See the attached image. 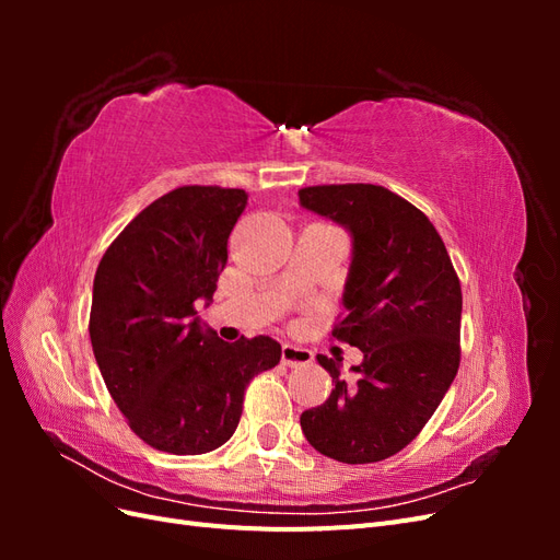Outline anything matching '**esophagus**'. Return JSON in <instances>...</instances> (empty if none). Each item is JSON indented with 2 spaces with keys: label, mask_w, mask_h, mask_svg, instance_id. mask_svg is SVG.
<instances>
[{
  "label": "esophagus",
  "mask_w": 560,
  "mask_h": 560,
  "mask_svg": "<svg viewBox=\"0 0 560 560\" xmlns=\"http://www.w3.org/2000/svg\"><path fill=\"white\" fill-rule=\"evenodd\" d=\"M313 362V352L308 348L284 343L282 346V364L284 366H306Z\"/></svg>",
  "instance_id": "obj_1"
}]
</instances>
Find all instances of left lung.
I'll list each match as a JSON object with an SVG mask.
<instances>
[{"label": "left lung", "instance_id": "8db88e82", "mask_svg": "<svg viewBox=\"0 0 560 560\" xmlns=\"http://www.w3.org/2000/svg\"><path fill=\"white\" fill-rule=\"evenodd\" d=\"M299 202L350 233L348 315L331 336L364 354L352 378L317 354L334 389L301 413V430L338 463H378L413 442L457 374L460 280L430 219L385 186H306Z\"/></svg>", "mask_w": 560, "mask_h": 560}]
</instances>
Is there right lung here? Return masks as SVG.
<instances>
[{
	"label": "right lung",
	"mask_w": 560,
	"mask_h": 560,
	"mask_svg": "<svg viewBox=\"0 0 560 560\" xmlns=\"http://www.w3.org/2000/svg\"><path fill=\"white\" fill-rule=\"evenodd\" d=\"M243 189L179 186L109 245L93 280L91 343L118 411L144 444L200 455L226 444L249 381L280 362L270 336L226 343L198 317L212 301Z\"/></svg>",
	"instance_id": "add662e5"
}]
</instances>
